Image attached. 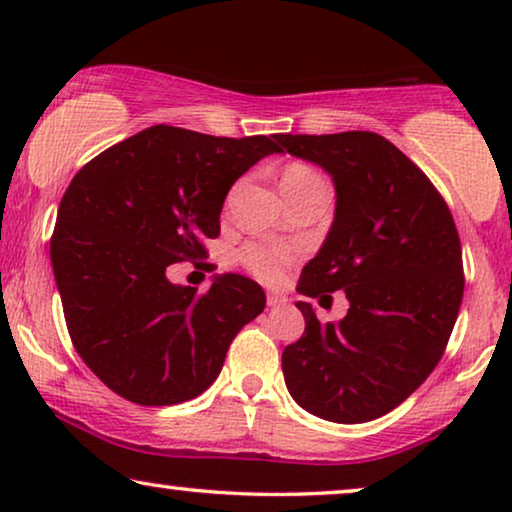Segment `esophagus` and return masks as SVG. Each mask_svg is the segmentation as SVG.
Wrapping results in <instances>:
<instances>
[{"mask_svg":"<svg viewBox=\"0 0 512 512\" xmlns=\"http://www.w3.org/2000/svg\"><path fill=\"white\" fill-rule=\"evenodd\" d=\"M284 303H286L284 296H279V293H268V307H279Z\"/></svg>","mask_w":512,"mask_h":512,"instance_id":"34e87169","label":"esophagus"}]
</instances>
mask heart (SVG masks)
Segmentation results:
<instances>
[{
	"mask_svg": "<svg viewBox=\"0 0 512 512\" xmlns=\"http://www.w3.org/2000/svg\"><path fill=\"white\" fill-rule=\"evenodd\" d=\"M314 186H326V184L310 165L291 163L284 167L282 188L286 198H289V195L303 193L307 188H314ZM293 256L296 254H293V249L289 247H282V244H261V242L247 244V247H242L240 254H237L244 268H247L251 275L263 279V282H275V279L282 277L284 268L293 261Z\"/></svg>",
	"mask_w": 512,
	"mask_h": 512,
	"instance_id": "b5f03b06",
	"label": "heart"
}]
</instances>
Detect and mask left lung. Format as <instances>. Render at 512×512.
Instances as JSON below:
<instances>
[{
    "instance_id": "8db88e82",
    "label": "left lung",
    "mask_w": 512,
    "mask_h": 512,
    "mask_svg": "<svg viewBox=\"0 0 512 512\" xmlns=\"http://www.w3.org/2000/svg\"><path fill=\"white\" fill-rule=\"evenodd\" d=\"M275 137L324 167L338 195L298 291L349 300L347 317L324 326L310 303H296L305 333L282 354L286 389L328 422H370L401 405L445 352L464 298L457 226L429 177L375 132Z\"/></svg>"
}]
</instances>
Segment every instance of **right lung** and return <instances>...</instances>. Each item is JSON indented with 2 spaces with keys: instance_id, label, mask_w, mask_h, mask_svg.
Here are the masks:
<instances>
[{
  "instance_id": "add662e5",
  "label": "right lung",
  "mask_w": 512,
  "mask_h": 512,
  "mask_svg": "<svg viewBox=\"0 0 512 512\" xmlns=\"http://www.w3.org/2000/svg\"><path fill=\"white\" fill-rule=\"evenodd\" d=\"M277 137H212L153 125L76 172L51 237L69 338L86 366L137 405H174L219 377L228 347L265 307L249 277L179 286L167 268L202 261L230 186L279 153ZM209 265V263H205Z\"/></svg>"
}]
</instances>
